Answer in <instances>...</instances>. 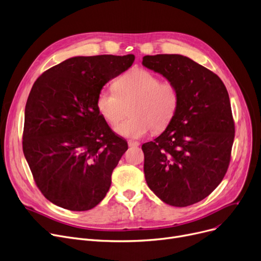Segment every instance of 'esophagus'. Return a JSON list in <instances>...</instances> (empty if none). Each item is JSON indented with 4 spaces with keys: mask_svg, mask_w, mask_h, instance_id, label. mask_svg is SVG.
Masks as SVG:
<instances>
[{
    "mask_svg": "<svg viewBox=\"0 0 261 261\" xmlns=\"http://www.w3.org/2000/svg\"><path fill=\"white\" fill-rule=\"evenodd\" d=\"M128 146L129 147H135V146H139L140 145V142L138 141H134V140H128Z\"/></svg>",
    "mask_w": 261,
    "mask_h": 261,
    "instance_id": "34e87169",
    "label": "esophagus"
}]
</instances>
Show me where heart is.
Instances as JSON below:
<instances>
[{
    "mask_svg": "<svg viewBox=\"0 0 261 261\" xmlns=\"http://www.w3.org/2000/svg\"><path fill=\"white\" fill-rule=\"evenodd\" d=\"M114 90L102 88L97 96V109L110 124H116L128 109L130 116L115 127L117 134L142 138L150 129L164 130L174 120L179 107V93L174 83L160 81L144 68L133 69L114 83Z\"/></svg>",
    "mask_w": 261,
    "mask_h": 261,
    "instance_id": "obj_1",
    "label": "heart"
}]
</instances>
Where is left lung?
I'll return each instance as SVG.
<instances>
[{"instance_id": "left-lung-1", "label": "left lung", "mask_w": 261, "mask_h": 261, "mask_svg": "<svg viewBox=\"0 0 261 261\" xmlns=\"http://www.w3.org/2000/svg\"><path fill=\"white\" fill-rule=\"evenodd\" d=\"M142 64L179 93L171 124L142 145L146 183L166 204L192 205L219 186L231 160L235 125L227 90L216 73L185 56H145Z\"/></svg>"}]
</instances>
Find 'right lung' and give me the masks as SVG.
Masks as SVG:
<instances>
[{"label": "right lung", "mask_w": 261, "mask_h": 261, "mask_svg": "<svg viewBox=\"0 0 261 261\" xmlns=\"http://www.w3.org/2000/svg\"><path fill=\"white\" fill-rule=\"evenodd\" d=\"M135 56L73 57L43 72L25 106L23 151L37 187L54 204L88 211L109 192L127 142L97 109L103 86Z\"/></svg>", "instance_id": "right-lung-1"}]
</instances>
